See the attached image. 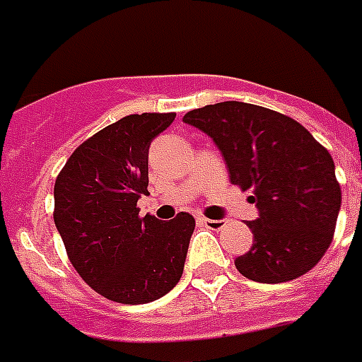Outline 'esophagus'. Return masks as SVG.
<instances>
[{"label": "esophagus", "mask_w": 362, "mask_h": 362, "mask_svg": "<svg viewBox=\"0 0 362 362\" xmlns=\"http://www.w3.org/2000/svg\"><path fill=\"white\" fill-rule=\"evenodd\" d=\"M201 223L204 227L211 228V230H219V228L225 227V219H206V217H202Z\"/></svg>", "instance_id": "obj_1"}]
</instances>
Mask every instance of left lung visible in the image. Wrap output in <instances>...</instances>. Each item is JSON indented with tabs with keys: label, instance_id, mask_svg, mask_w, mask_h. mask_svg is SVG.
Wrapping results in <instances>:
<instances>
[{
	"label": "left lung",
	"instance_id": "left-lung-1",
	"mask_svg": "<svg viewBox=\"0 0 362 362\" xmlns=\"http://www.w3.org/2000/svg\"><path fill=\"white\" fill-rule=\"evenodd\" d=\"M216 143L228 176L258 217L252 247L234 260L243 277L286 283L310 272L333 240L342 193L334 161L298 120L243 102H219L184 115Z\"/></svg>",
	"mask_w": 362,
	"mask_h": 362
}]
</instances>
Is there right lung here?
<instances>
[{"mask_svg":"<svg viewBox=\"0 0 362 362\" xmlns=\"http://www.w3.org/2000/svg\"><path fill=\"white\" fill-rule=\"evenodd\" d=\"M176 113L128 115L72 152L54 187V221L69 260L100 296L151 303L180 281L195 219L139 217L148 193V146Z\"/></svg>","mask_w":362,"mask_h":362,"instance_id":"add662e5","label":"right lung"}]
</instances>
